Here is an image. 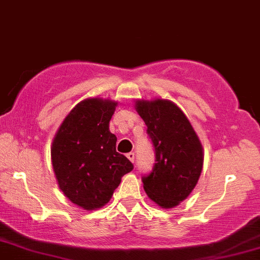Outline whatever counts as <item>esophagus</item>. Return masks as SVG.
I'll return each mask as SVG.
<instances>
[{"label":"esophagus","mask_w":260,"mask_h":260,"mask_svg":"<svg viewBox=\"0 0 260 260\" xmlns=\"http://www.w3.org/2000/svg\"><path fill=\"white\" fill-rule=\"evenodd\" d=\"M126 156H127V159H129L131 162L135 161V153H133V152H131V153H127Z\"/></svg>","instance_id":"esophagus-1"}]
</instances>
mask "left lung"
I'll return each mask as SVG.
<instances>
[{
	"mask_svg": "<svg viewBox=\"0 0 260 260\" xmlns=\"http://www.w3.org/2000/svg\"><path fill=\"white\" fill-rule=\"evenodd\" d=\"M147 125L155 162L142 176L143 188L154 203L171 208L190 194L203 170V146L183 112L168 100L137 101Z\"/></svg>",
	"mask_w": 260,
	"mask_h": 260,
	"instance_id": "1",
	"label": "left lung"
}]
</instances>
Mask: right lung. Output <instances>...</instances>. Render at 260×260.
Segmentation results:
<instances>
[{
    "label": "right lung",
    "instance_id": "1",
    "mask_svg": "<svg viewBox=\"0 0 260 260\" xmlns=\"http://www.w3.org/2000/svg\"><path fill=\"white\" fill-rule=\"evenodd\" d=\"M117 104L101 99L82 101L57 130L52 161L57 183L73 204L96 210L110 201L121 177L134 169L115 150L110 120Z\"/></svg>",
    "mask_w": 260,
    "mask_h": 260
}]
</instances>
